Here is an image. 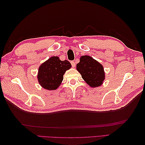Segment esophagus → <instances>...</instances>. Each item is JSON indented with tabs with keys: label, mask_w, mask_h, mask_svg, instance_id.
<instances>
[{
	"label": "esophagus",
	"mask_w": 145,
	"mask_h": 145,
	"mask_svg": "<svg viewBox=\"0 0 145 145\" xmlns=\"http://www.w3.org/2000/svg\"><path fill=\"white\" fill-rule=\"evenodd\" d=\"M71 64H72V66L73 67H75L76 63L74 61H71Z\"/></svg>",
	"instance_id": "1"
}]
</instances>
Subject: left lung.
I'll use <instances>...</instances> for the list:
<instances>
[{
    "label": "left lung",
    "mask_w": 145,
    "mask_h": 145,
    "mask_svg": "<svg viewBox=\"0 0 145 145\" xmlns=\"http://www.w3.org/2000/svg\"><path fill=\"white\" fill-rule=\"evenodd\" d=\"M76 70L82 78L91 88L100 87L105 79V73L102 65L88 55H84L76 64Z\"/></svg>",
    "instance_id": "left-lung-1"
}]
</instances>
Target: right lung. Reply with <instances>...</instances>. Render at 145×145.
<instances>
[{
	"label": "right lung",
	"instance_id": "right-lung-1",
	"mask_svg": "<svg viewBox=\"0 0 145 145\" xmlns=\"http://www.w3.org/2000/svg\"><path fill=\"white\" fill-rule=\"evenodd\" d=\"M72 67L69 61H61L58 57H52L40 65L37 79L41 87L47 90H55L62 82L63 75Z\"/></svg>",
	"mask_w": 145,
	"mask_h": 145
}]
</instances>
